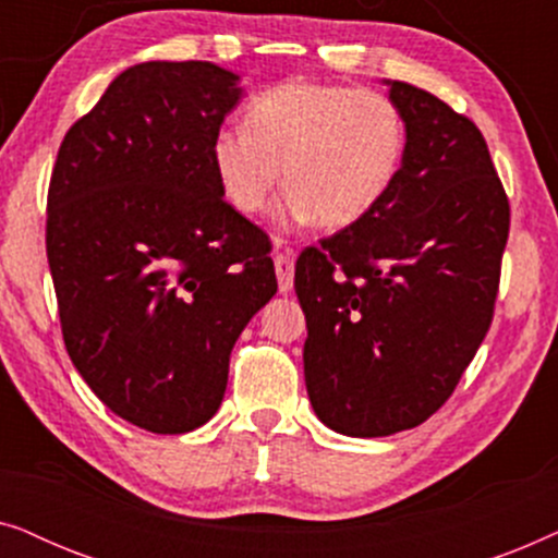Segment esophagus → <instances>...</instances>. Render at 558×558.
I'll return each mask as SVG.
<instances>
[{"mask_svg":"<svg viewBox=\"0 0 558 558\" xmlns=\"http://www.w3.org/2000/svg\"><path fill=\"white\" fill-rule=\"evenodd\" d=\"M274 269H277L279 292L289 294L294 287V256L292 254H277L274 256Z\"/></svg>","mask_w":558,"mask_h":558,"instance_id":"34e87169","label":"esophagus"}]
</instances>
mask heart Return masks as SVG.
I'll list each match as a JSON object with an SVG mask.
<instances>
[{"instance_id": "1", "label": "heart", "mask_w": 558, "mask_h": 558, "mask_svg": "<svg viewBox=\"0 0 558 558\" xmlns=\"http://www.w3.org/2000/svg\"><path fill=\"white\" fill-rule=\"evenodd\" d=\"M407 124L380 90L292 78L258 94L246 126H220L210 165L226 201L256 216L281 182L284 228L317 223L330 231L368 218L399 178Z\"/></svg>"}]
</instances>
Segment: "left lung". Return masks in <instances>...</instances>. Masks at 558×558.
<instances>
[{"instance_id": "obj_1", "label": "left lung", "mask_w": 558, "mask_h": 558, "mask_svg": "<svg viewBox=\"0 0 558 558\" xmlns=\"http://www.w3.org/2000/svg\"><path fill=\"white\" fill-rule=\"evenodd\" d=\"M384 83L407 124L399 178L294 269L312 409L365 439L414 429L452 396L493 323L510 228L480 129L422 88Z\"/></svg>"}]
</instances>
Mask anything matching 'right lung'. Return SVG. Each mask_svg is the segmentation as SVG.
<instances>
[{
	"mask_svg": "<svg viewBox=\"0 0 558 558\" xmlns=\"http://www.w3.org/2000/svg\"><path fill=\"white\" fill-rule=\"evenodd\" d=\"M239 81L208 60L126 68L52 167L45 243L65 350L113 414L155 434L213 418L235 340L277 294L269 239L210 165Z\"/></svg>",
	"mask_w": 558,
	"mask_h": 558,
	"instance_id": "add662e5",
	"label": "right lung"
}]
</instances>
